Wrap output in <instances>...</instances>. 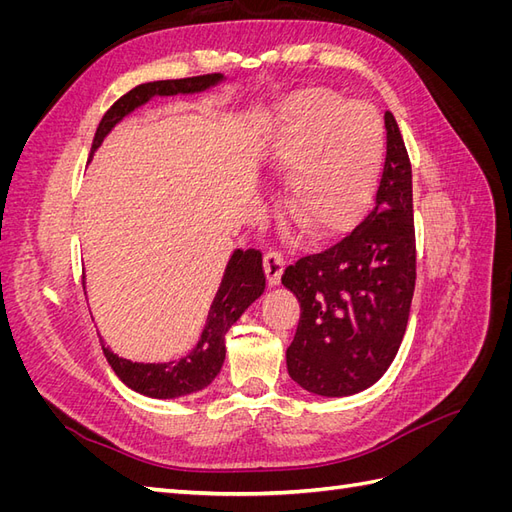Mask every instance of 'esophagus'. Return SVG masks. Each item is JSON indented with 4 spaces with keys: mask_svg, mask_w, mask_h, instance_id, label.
Returning <instances> with one entry per match:
<instances>
[{
    "mask_svg": "<svg viewBox=\"0 0 512 512\" xmlns=\"http://www.w3.org/2000/svg\"><path fill=\"white\" fill-rule=\"evenodd\" d=\"M286 267V260L280 252H269L265 254V275H267V284L277 286L282 280V273Z\"/></svg>",
    "mask_w": 512,
    "mask_h": 512,
    "instance_id": "1",
    "label": "esophagus"
}]
</instances>
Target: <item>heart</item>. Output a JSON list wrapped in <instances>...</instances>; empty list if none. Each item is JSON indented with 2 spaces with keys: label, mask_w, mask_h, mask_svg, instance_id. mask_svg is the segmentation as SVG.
Here are the masks:
<instances>
[{
  "label": "heart",
  "mask_w": 512,
  "mask_h": 512,
  "mask_svg": "<svg viewBox=\"0 0 512 512\" xmlns=\"http://www.w3.org/2000/svg\"><path fill=\"white\" fill-rule=\"evenodd\" d=\"M260 158L288 175L284 211L305 237L327 241L361 220L384 164V126L374 106L329 89L292 96Z\"/></svg>",
  "instance_id": "obj_1"
}]
</instances>
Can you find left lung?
Returning a JSON list of instances; mask_svg holds the SVG:
<instances>
[{"instance_id":"8db88e82","label":"left lung","mask_w":512,"mask_h":512,"mask_svg":"<svg viewBox=\"0 0 512 512\" xmlns=\"http://www.w3.org/2000/svg\"><path fill=\"white\" fill-rule=\"evenodd\" d=\"M376 207L348 237L290 265L282 284L301 318L286 350L290 378L322 397L376 384L399 350L416 282L412 166L393 113Z\"/></svg>"}]
</instances>
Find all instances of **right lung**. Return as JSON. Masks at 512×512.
I'll return each instance as SVG.
<instances>
[{
	"mask_svg": "<svg viewBox=\"0 0 512 512\" xmlns=\"http://www.w3.org/2000/svg\"><path fill=\"white\" fill-rule=\"evenodd\" d=\"M222 81L224 74H205L192 76V79L153 81L134 87L104 113L94 136V145H91V156H94V151L102 145L106 134L111 132L123 117H128L138 106L147 104L151 98L200 94V91H207L209 87H215ZM262 292H265L262 254L258 250H235L226 265L222 284L213 297L205 329L200 333L198 344L188 354L170 363H132L104 348L102 342L106 361L128 389L145 397L177 399L203 391L205 386H209L215 380V376L220 374V369L224 365L226 333Z\"/></svg>",
	"mask_w": 512,
	"mask_h": 512,
	"instance_id": "1",
	"label": "right lung"
}]
</instances>
